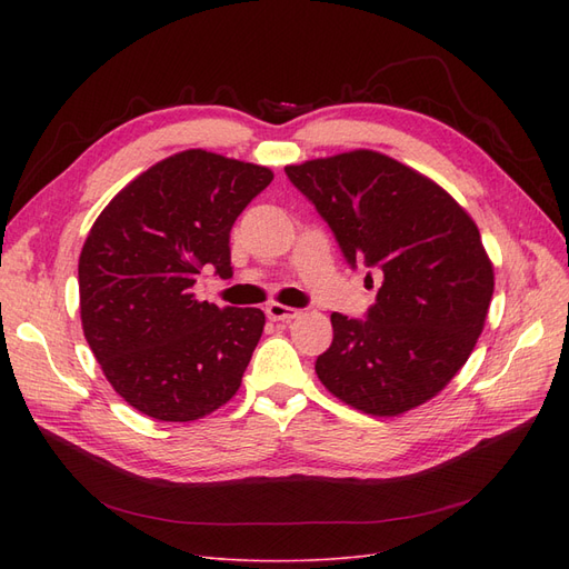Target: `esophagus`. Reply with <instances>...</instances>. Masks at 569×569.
Masks as SVG:
<instances>
[{"instance_id":"obj_1","label":"esophagus","mask_w":569,"mask_h":569,"mask_svg":"<svg viewBox=\"0 0 569 569\" xmlns=\"http://www.w3.org/2000/svg\"><path fill=\"white\" fill-rule=\"evenodd\" d=\"M266 316L272 322H289V320H295L299 316V311H297V308H291V306H282V303L272 301V303L266 306Z\"/></svg>"}]
</instances>
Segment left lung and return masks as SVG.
Masks as SVG:
<instances>
[{
  "label": "left lung",
  "instance_id": "left-lung-1",
  "mask_svg": "<svg viewBox=\"0 0 569 569\" xmlns=\"http://www.w3.org/2000/svg\"><path fill=\"white\" fill-rule=\"evenodd\" d=\"M284 170L347 261L382 270L368 320L332 313V347L316 360L320 382L377 418L435 399L470 358L493 295L475 220L435 180L372 149Z\"/></svg>",
  "mask_w": 569,
  "mask_h": 569
}]
</instances>
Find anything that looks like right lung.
<instances>
[{
  "label": "right lung",
  "instance_id": "right-lung-1",
  "mask_svg": "<svg viewBox=\"0 0 569 569\" xmlns=\"http://www.w3.org/2000/svg\"><path fill=\"white\" fill-rule=\"evenodd\" d=\"M272 170L206 149L178 151L130 180L99 213L78 261L80 320L120 399L161 422H192L242 385L266 316L192 291L230 278V230Z\"/></svg>",
  "mask_w": 569,
  "mask_h": 569
}]
</instances>
